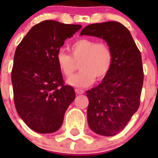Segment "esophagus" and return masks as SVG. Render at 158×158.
I'll return each instance as SVG.
<instances>
[{
    "label": "esophagus",
    "instance_id": "34e87169",
    "mask_svg": "<svg viewBox=\"0 0 158 158\" xmlns=\"http://www.w3.org/2000/svg\"><path fill=\"white\" fill-rule=\"evenodd\" d=\"M75 93H76V94H83L84 93V91L83 90V89H75Z\"/></svg>",
    "mask_w": 158,
    "mask_h": 158
}]
</instances>
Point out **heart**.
<instances>
[{"mask_svg": "<svg viewBox=\"0 0 158 158\" xmlns=\"http://www.w3.org/2000/svg\"><path fill=\"white\" fill-rule=\"evenodd\" d=\"M71 56L64 52L57 53V65L65 77L71 76L80 62L79 74L67 79V84L76 88L90 86L95 81L104 79L112 65V52L105 43H98L94 39L82 38L69 47Z\"/></svg>", "mask_w": 158, "mask_h": 158, "instance_id": "obj_1", "label": "heart"}]
</instances>
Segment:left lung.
<instances>
[{
	"label": "left lung",
	"instance_id": "8db88e82",
	"mask_svg": "<svg viewBox=\"0 0 158 158\" xmlns=\"http://www.w3.org/2000/svg\"><path fill=\"white\" fill-rule=\"evenodd\" d=\"M80 34L102 38L112 52L108 74L86 94L90 129L98 135L113 136L126 126L139 106L143 84L141 54L130 31L119 22L93 23Z\"/></svg>",
	"mask_w": 158,
	"mask_h": 158
}]
</instances>
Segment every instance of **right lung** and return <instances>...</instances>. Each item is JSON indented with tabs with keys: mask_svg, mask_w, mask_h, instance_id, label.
<instances>
[{
	"mask_svg": "<svg viewBox=\"0 0 158 158\" xmlns=\"http://www.w3.org/2000/svg\"><path fill=\"white\" fill-rule=\"evenodd\" d=\"M81 27L43 21L28 31L16 48L11 72L15 105L21 119L36 132L59 130L75 98L74 89L64 84L56 57L64 41Z\"/></svg>",
	"mask_w": 158,
	"mask_h": 158,
	"instance_id": "1",
	"label": "right lung"
}]
</instances>
